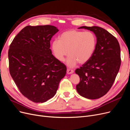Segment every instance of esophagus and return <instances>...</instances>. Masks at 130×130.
<instances>
[{
    "instance_id": "1",
    "label": "esophagus",
    "mask_w": 130,
    "mask_h": 130,
    "mask_svg": "<svg viewBox=\"0 0 130 130\" xmlns=\"http://www.w3.org/2000/svg\"><path fill=\"white\" fill-rule=\"evenodd\" d=\"M73 73H74V70H73L68 69L67 70V73L68 74H73Z\"/></svg>"
}]
</instances>
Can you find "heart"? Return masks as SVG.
<instances>
[{"mask_svg":"<svg viewBox=\"0 0 130 130\" xmlns=\"http://www.w3.org/2000/svg\"><path fill=\"white\" fill-rule=\"evenodd\" d=\"M96 42L95 35L90 31L70 30L63 32L59 40L52 42V49L54 56L61 62L68 54L66 64L73 68L78 62L82 64L90 60L95 50Z\"/></svg>","mask_w":130,"mask_h":130,"instance_id":"heart-1","label":"heart"}]
</instances>
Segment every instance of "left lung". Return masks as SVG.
Segmentation results:
<instances>
[{"instance_id":"8db88e82","label":"left lung","mask_w":130,"mask_h":130,"mask_svg":"<svg viewBox=\"0 0 130 130\" xmlns=\"http://www.w3.org/2000/svg\"><path fill=\"white\" fill-rule=\"evenodd\" d=\"M92 31L96 37V46L90 60L75 73L80 78L76 90L82 96L96 99L103 96L111 88L121 64L120 48L116 37L99 26H81Z\"/></svg>"}]
</instances>
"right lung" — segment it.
Listing matches in <instances>:
<instances>
[{
    "instance_id": "1",
    "label": "right lung",
    "mask_w": 130,
    "mask_h": 130,
    "mask_svg": "<svg viewBox=\"0 0 130 130\" xmlns=\"http://www.w3.org/2000/svg\"><path fill=\"white\" fill-rule=\"evenodd\" d=\"M58 31L53 25L27 26L10 45L11 76L23 95L34 103H43L52 98L66 75V66L50 49V42Z\"/></svg>"
}]
</instances>
